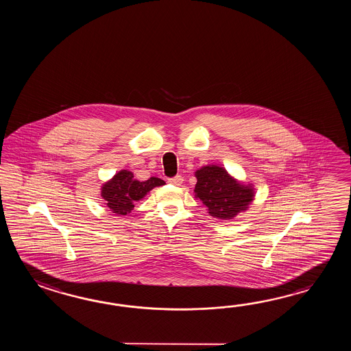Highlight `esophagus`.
Wrapping results in <instances>:
<instances>
[{
	"instance_id": "34e87169",
	"label": "esophagus",
	"mask_w": 351,
	"mask_h": 351,
	"mask_svg": "<svg viewBox=\"0 0 351 351\" xmlns=\"http://www.w3.org/2000/svg\"><path fill=\"white\" fill-rule=\"evenodd\" d=\"M168 182L171 184H174V186H180L182 182H183V178H182V176H174L172 178L168 179Z\"/></svg>"
}]
</instances>
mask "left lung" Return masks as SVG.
Masks as SVG:
<instances>
[{"label": "left lung", "mask_w": 351, "mask_h": 351, "mask_svg": "<svg viewBox=\"0 0 351 351\" xmlns=\"http://www.w3.org/2000/svg\"><path fill=\"white\" fill-rule=\"evenodd\" d=\"M195 195L208 209L210 216L232 219L245 210L254 198L250 186H242L232 179L223 168L207 165L195 172Z\"/></svg>", "instance_id": "8db88e82"}]
</instances>
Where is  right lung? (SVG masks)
<instances>
[{"mask_svg":"<svg viewBox=\"0 0 351 351\" xmlns=\"http://www.w3.org/2000/svg\"><path fill=\"white\" fill-rule=\"evenodd\" d=\"M165 180L150 177L139 182L134 179L133 173L121 171L114 176L112 180L105 183L101 195L106 201V206L117 215H128L134 208V202L142 199L145 194L154 186H163Z\"/></svg>","mask_w":351,"mask_h":351,"instance_id":"1","label":"right lung"}]
</instances>
